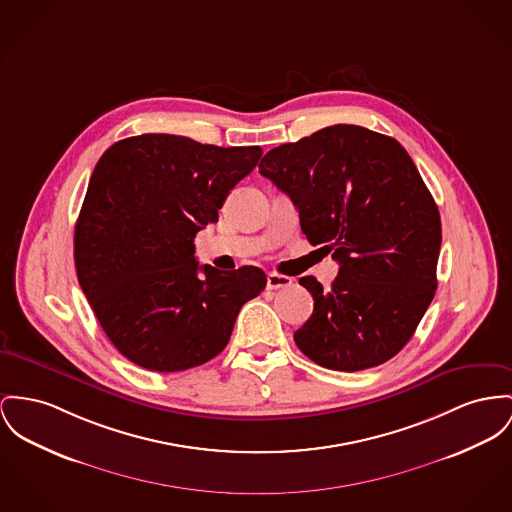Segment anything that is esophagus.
<instances>
[{"label": "esophagus", "instance_id": "esophagus-1", "mask_svg": "<svg viewBox=\"0 0 512 512\" xmlns=\"http://www.w3.org/2000/svg\"><path fill=\"white\" fill-rule=\"evenodd\" d=\"M291 283H293L291 277L281 275V273L270 272L268 273V283H266V287H268V289H283V287H289Z\"/></svg>", "mask_w": 512, "mask_h": 512}]
</instances>
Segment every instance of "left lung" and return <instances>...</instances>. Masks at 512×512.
I'll return each instance as SVG.
<instances>
[{
	"instance_id": "left-lung-1",
	"label": "left lung",
	"mask_w": 512,
	"mask_h": 512,
	"mask_svg": "<svg viewBox=\"0 0 512 512\" xmlns=\"http://www.w3.org/2000/svg\"><path fill=\"white\" fill-rule=\"evenodd\" d=\"M260 174L299 209L312 246L340 264L332 287L301 277L314 310L297 347L334 371L392 359L437 291L441 215L408 151L361 126L336 124L266 153Z\"/></svg>"
}]
</instances>
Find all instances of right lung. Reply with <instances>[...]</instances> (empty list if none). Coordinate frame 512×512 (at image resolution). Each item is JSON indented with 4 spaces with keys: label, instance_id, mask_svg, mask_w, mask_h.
<instances>
[{
    "label": "right lung",
    "instance_id": "1",
    "mask_svg": "<svg viewBox=\"0 0 512 512\" xmlns=\"http://www.w3.org/2000/svg\"><path fill=\"white\" fill-rule=\"evenodd\" d=\"M260 157L258 145L143 134L99 159L75 223V270L104 334L132 363L157 373L204 365L229 343L242 305L266 289L260 268L221 272L194 256L198 231L217 223Z\"/></svg>",
    "mask_w": 512,
    "mask_h": 512
}]
</instances>
